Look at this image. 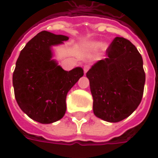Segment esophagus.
Instances as JSON below:
<instances>
[{
	"label": "esophagus",
	"mask_w": 158,
	"mask_h": 158,
	"mask_svg": "<svg viewBox=\"0 0 158 158\" xmlns=\"http://www.w3.org/2000/svg\"><path fill=\"white\" fill-rule=\"evenodd\" d=\"M89 68H90V66L88 65V64H85V65L84 66V72H85V73H86L88 72V70L89 69Z\"/></svg>",
	"instance_id": "esophagus-1"
}]
</instances>
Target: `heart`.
Listing matches in <instances>:
<instances>
[{"mask_svg": "<svg viewBox=\"0 0 158 158\" xmlns=\"http://www.w3.org/2000/svg\"><path fill=\"white\" fill-rule=\"evenodd\" d=\"M89 48L93 49V50H96L98 49L101 46V44L100 43H96V42H94V43H90L89 45Z\"/></svg>", "mask_w": 158, "mask_h": 158, "instance_id": "heart-1", "label": "heart"}]
</instances>
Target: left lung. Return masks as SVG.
<instances>
[{
	"mask_svg": "<svg viewBox=\"0 0 158 158\" xmlns=\"http://www.w3.org/2000/svg\"><path fill=\"white\" fill-rule=\"evenodd\" d=\"M107 57L86 73L93 96L94 114L117 123L131 115L141 102L146 81L142 56L129 40L116 37Z\"/></svg>",
	"mask_w": 158,
	"mask_h": 158,
	"instance_id": "left-lung-1",
	"label": "left lung"
}]
</instances>
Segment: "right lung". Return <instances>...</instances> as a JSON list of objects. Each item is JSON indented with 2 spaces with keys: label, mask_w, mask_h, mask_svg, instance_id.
<instances>
[{
  "label": "right lung",
  "mask_w": 158,
  "mask_h": 158,
  "mask_svg": "<svg viewBox=\"0 0 158 158\" xmlns=\"http://www.w3.org/2000/svg\"><path fill=\"white\" fill-rule=\"evenodd\" d=\"M68 40L41 31L26 44L16 62L12 75L16 101L23 113L40 123L64 116L67 94L84 75L81 68L65 71L52 59V45Z\"/></svg>",
  "instance_id": "obj_1"
}]
</instances>
